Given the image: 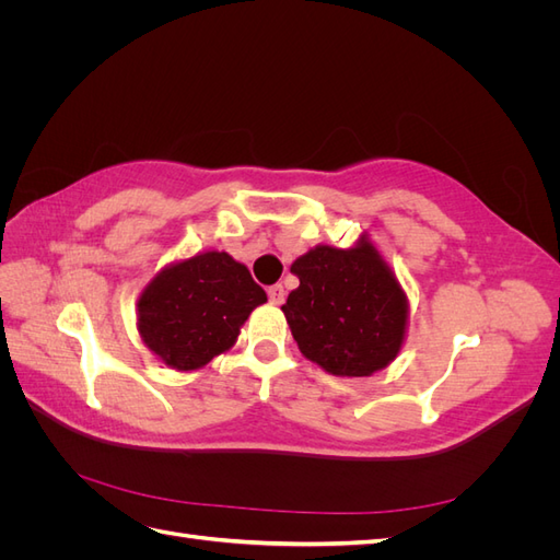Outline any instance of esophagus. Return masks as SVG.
<instances>
[{
    "label": "esophagus",
    "mask_w": 560,
    "mask_h": 560,
    "mask_svg": "<svg viewBox=\"0 0 560 560\" xmlns=\"http://www.w3.org/2000/svg\"><path fill=\"white\" fill-rule=\"evenodd\" d=\"M268 299H270V303H273V306H280V303L284 301V290H282V284L268 287Z\"/></svg>",
    "instance_id": "34e87169"
}]
</instances>
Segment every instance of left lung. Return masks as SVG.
<instances>
[{
  "label": "left lung",
  "mask_w": 560,
  "mask_h": 560,
  "mask_svg": "<svg viewBox=\"0 0 560 560\" xmlns=\"http://www.w3.org/2000/svg\"><path fill=\"white\" fill-rule=\"evenodd\" d=\"M292 273L299 287L282 313L303 358L341 378L371 376L397 360L409 299L369 233L350 247L315 245Z\"/></svg>",
  "instance_id": "8db88e82"
}]
</instances>
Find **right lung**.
<instances>
[{
	"label": "right lung",
	"mask_w": 560,
	"mask_h": 560,
	"mask_svg": "<svg viewBox=\"0 0 560 560\" xmlns=\"http://www.w3.org/2000/svg\"><path fill=\"white\" fill-rule=\"evenodd\" d=\"M266 292L245 264L208 249L165 264L138 296L142 343L175 371H196L231 350Z\"/></svg>",
	"instance_id": "right-lung-1"
}]
</instances>
